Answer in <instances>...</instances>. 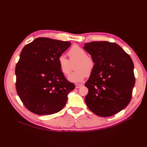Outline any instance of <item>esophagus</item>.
Segmentation results:
<instances>
[{"label": "esophagus", "instance_id": "obj_1", "mask_svg": "<svg viewBox=\"0 0 147 147\" xmlns=\"http://www.w3.org/2000/svg\"><path fill=\"white\" fill-rule=\"evenodd\" d=\"M82 86H83V84H75V88H80Z\"/></svg>", "mask_w": 147, "mask_h": 147}]
</instances>
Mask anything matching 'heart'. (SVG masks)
<instances>
[{
	"instance_id": "b5f03b06",
	"label": "heart",
	"mask_w": 147,
	"mask_h": 147,
	"mask_svg": "<svg viewBox=\"0 0 147 147\" xmlns=\"http://www.w3.org/2000/svg\"><path fill=\"white\" fill-rule=\"evenodd\" d=\"M68 56L70 62L77 61L75 65L76 70L71 74L69 80L72 82H79L91 74L94 69L95 63L90 56H87V53L82 48L74 45L68 51ZM58 65L61 72L64 75H68L70 72V63L64 55L58 57Z\"/></svg>"
}]
</instances>
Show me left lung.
Returning <instances> with one entry per match:
<instances>
[{"instance_id": "left-lung-1", "label": "left lung", "mask_w": 147, "mask_h": 147, "mask_svg": "<svg viewBox=\"0 0 147 147\" xmlns=\"http://www.w3.org/2000/svg\"><path fill=\"white\" fill-rule=\"evenodd\" d=\"M95 63L90 78L86 104L102 117L118 113L129 104L135 84L134 64L130 56L118 44L91 42L83 47Z\"/></svg>"}]
</instances>
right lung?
I'll return each instance as SVG.
<instances>
[{"instance_id":"1","label":"right lung","mask_w":147,"mask_h":147,"mask_svg":"<svg viewBox=\"0 0 147 147\" xmlns=\"http://www.w3.org/2000/svg\"><path fill=\"white\" fill-rule=\"evenodd\" d=\"M69 42L35 38L22 50L15 68L16 89L30 112L39 115L56 113L64 108L75 84L61 72L58 57Z\"/></svg>"}]
</instances>
